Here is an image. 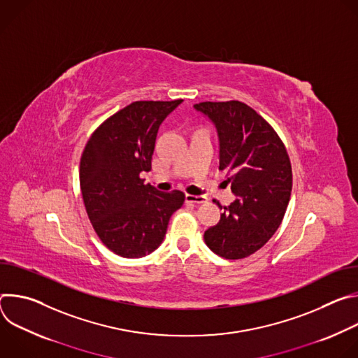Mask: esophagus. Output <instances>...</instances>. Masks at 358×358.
Returning a JSON list of instances; mask_svg holds the SVG:
<instances>
[{"label": "esophagus", "instance_id": "obj_1", "mask_svg": "<svg viewBox=\"0 0 358 358\" xmlns=\"http://www.w3.org/2000/svg\"><path fill=\"white\" fill-rule=\"evenodd\" d=\"M185 201H187V202H191V203H195V206H198V203L207 202L208 198H207L206 195H192V194H187V195H185Z\"/></svg>", "mask_w": 358, "mask_h": 358}]
</instances>
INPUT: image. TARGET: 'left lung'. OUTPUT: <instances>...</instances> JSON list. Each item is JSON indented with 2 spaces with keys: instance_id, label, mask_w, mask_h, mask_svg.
<instances>
[{
  "instance_id": "left-lung-1",
  "label": "left lung",
  "mask_w": 358,
  "mask_h": 358,
  "mask_svg": "<svg viewBox=\"0 0 358 358\" xmlns=\"http://www.w3.org/2000/svg\"><path fill=\"white\" fill-rule=\"evenodd\" d=\"M194 109L214 126L220 170H228L234 202L221 207L217 225L203 234L207 246L225 259H242L261 249L279 228L292 191L286 148L272 126L238 100L202 101Z\"/></svg>"
}]
</instances>
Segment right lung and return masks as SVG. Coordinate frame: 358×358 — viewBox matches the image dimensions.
I'll return each mask as SVG.
<instances>
[{
    "label": "right lung",
    "mask_w": 358,
    "mask_h": 358,
    "mask_svg": "<svg viewBox=\"0 0 358 358\" xmlns=\"http://www.w3.org/2000/svg\"><path fill=\"white\" fill-rule=\"evenodd\" d=\"M181 101H133L101 123L83 150L79 180L87 217L100 241L123 258L156 250L184 203V192H163L140 178L151 170L160 124Z\"/></svg>",
    "instance_id": "obj_1"
}]
</instances>
